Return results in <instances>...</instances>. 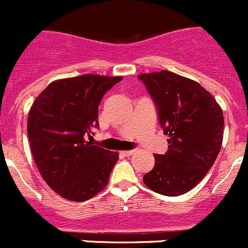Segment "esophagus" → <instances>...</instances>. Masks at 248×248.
<instances>
[{
  "label": "esophagus",
  "instance_id": "obj_1",
  "mask_svg": "<svg viewBox=\"0 0 248 248\" xmlns=\"http://www.w3.org/2000/svg\"><path fill=\"white\" fill-rule=\"evenodd\" d=\"M135 150H125V151H120V154H123L124 156H131V155L134 154Z\"/></svg>",
  "mask_w": 248,
  "mask_h": 248
}]
</instances>
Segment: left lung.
<instances>
[{
  "mask_svg": "<svg viewBox=\"0 0 248 248\" xmlns=\"http://www.w3.org/2000/svg\"><path fill=\"white\" fill-rule=\"evenodd\" d=\"M157 108L169 149L156 154L144 175L149 189L179 196L194 189L214 165L223 139V114L210 92L198 82L169 71L138 76Z\"/></svg>",
  "mask_w": 248,
  "mask_h": 248,
  "instance_id": "obj_1",
  "label": "left lung"
}]
</instances>
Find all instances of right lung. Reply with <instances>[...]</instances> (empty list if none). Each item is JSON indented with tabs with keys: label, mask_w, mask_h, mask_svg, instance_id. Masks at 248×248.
<instances>
[{
	"label": "right lung",
	"mask_w": 248,
	"mask_h": 248,
	"mask_svg": "<svg viewBox=\"0 0 248 248\" xmlns=\"http://www.w3.org/2000/svg\"><path fill=\"white\" fill-rule=\"evenodd\" d=\"M123 77L83 74L50 83L28 113L27 133L43 180L59 196L85 201L104 189L119 154L93 145L98 108Z\"/></svg>",
	"instance_id": "add662e5"
}]
</instances>
